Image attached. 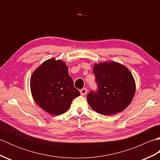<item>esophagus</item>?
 <instances>
[{
	"label": "esophagus",
	"mask_w": 160,
	"mask_h": 160,
	"mask_svg": "<svg viewBox=\"0 0 160 160\" xmlns=\"http://www.w3.org/2000/svg\"><path fill=\"white\" fill-rule=\"evenodd\" d=\"M87 93V89H86V88H83V89L80 90V93L81 95H82V96L86 95Z\"/></svg>",
	"instance_id": "esophagus-1"
}]
</instances>
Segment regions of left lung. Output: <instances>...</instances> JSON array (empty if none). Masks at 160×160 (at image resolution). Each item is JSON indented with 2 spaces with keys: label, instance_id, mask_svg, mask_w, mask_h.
I'll use <instances>...</instances> for the list:
<instances>
[{
  "label": "left lung",
  "instance_id": "1",
  "mask_svg": "<svg viewBox=\"0 0 160 160\" xmlns=\"http://www.w3.org/2000/svg\"><path fill=\"white\" fill-rule=\"evenodd\" d=\"M93 71L98 90L87 95L90 107L104 115L123 111L131 104L135 93V82L131 71L116 62L96 64Z\"/></svg>",
  "mask_w": 160,
  "mask_h": 160
}]
</instances>
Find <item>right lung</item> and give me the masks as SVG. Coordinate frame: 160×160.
I'll return each mask as SVG.
<instances>
[{
  "mask_svg": "<svg viewBox=\"0 0 160 160\" xmlns=\"http://www.w3.org/2000/svg\"><path fill=\"white\" fill-rule=\"evenodd\" d=\"M30 88L36 103L53 115L65 113L72 100L80 96L66 63L55 58L45 61L33 71Z\"/></svg>",
  "mask_w": 160,
  "mask_h": 160,
  "instance_id": "1",
  "label": "right lung"
}]
</instances>
